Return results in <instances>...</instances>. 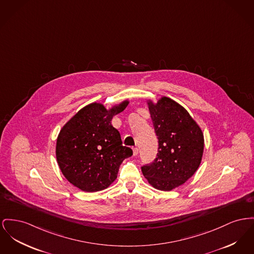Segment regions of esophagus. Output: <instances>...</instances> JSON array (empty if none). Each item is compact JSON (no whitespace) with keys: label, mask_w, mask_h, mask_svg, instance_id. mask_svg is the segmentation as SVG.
Wrapping results in <instances>:
<instances>
[{"label":"esophagus","mask_w":254,"mask_h":254,"mask_svg":"<svg viewBox=\"0 0 254 254\" xmlns=\"http://www.w3.org/2000/svg\"><path fill=\"white\" fill-rule=\"evenodd\" d=\"M132 150H133V155H134V156H136V155L138 154V149H137V148H133V149H132Z\"/></svg>","instance_id":"34e87169"}]
</instances>
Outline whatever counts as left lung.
<instances>
[{
  "mask_svg": "<svg viewBox=\"0 0 254 254\" xmlns=\"http://www.w3.org/2000/svg\"><path fill=\"white\" fill-rule=\"evenodd\" d=\"M158 139L157 157L144 165L142 173L155 189L171 191L184 184L198 169L204 148L203 133L188 111L174 100L162 97L148 101Z\"/></svg>",
  "mask_w": 254,
  "mask_h": 254,
  "instance_id": "1",
  "label": "left lung"
}]
</instances>
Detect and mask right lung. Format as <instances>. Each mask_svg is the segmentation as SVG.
<instances>
[{
	"label": "right lung",
	"mask_w": 254,
	"mask_h": 254,
	"mask_svg": "<svg viewBox=\"0 0 254 254\" xmlns=\"http://www.w3.org/2000/svg\"><path fill=\"white\" fill-rule=\"evenodd\" d=\"M127 100L106 109L100 103L81 108L61 128L56 155L66 179L84 192L107 188L117 179L120 165L132 155L124 147L112 118L124 111Z\"/></svg>",
	"instance_id": "add662e5"
}]
</instances>
